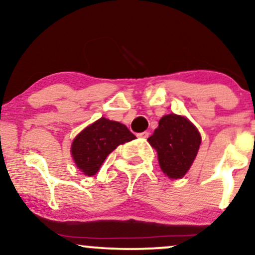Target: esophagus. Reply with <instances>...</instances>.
Returning a JSON list of instances; mask_svg holds the SVG:
<instances>
[{"mask_svg": "<svg viewBox=\"0 0 255 255\" xmlns=\"http://www.w3.org/2000/svg\"><path fill=\"white\" fill-rule=\"evenodd\" d=\"M148 135H150V133H148V131H142V133H137V136L142 137V139H146V137H148Z\"/></svg>", "mask_w": 255, "mask_h": 255, "instance_id": "esophagus-1", "label": "esophagus"}]
</instances>
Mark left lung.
<instances>
[{
	"label": "left lung",
	"mask_w": 255,
	"mask_h": 255,
	"mask_svg": "<svg viewBox=\"0 0 255 255\" xmlns=\"http://www.w3.org/2000/svg\"><path fill=\"white\" fill-rule=\"evenodd\" d=\"M147 140L157 151L160 169L169 178L175 180L187 174L201 144L197 127L188 119L176 114L163 116Z\"/></svg>",
	"instance_id": "left-lung-1"
}]
</instances>
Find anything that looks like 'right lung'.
Returning <instances> with one entry per match:
<instances>
[{"instance_id": "add662e5", "label": "right lung", "mask_w": 255, "mask_h": 255, "mask_svg": "<svg viewBox=\"0 0 255 255\" xmlns=\"http://www.w3.org/2000/svg\"><path fill=\"white\" fill-rule=\"evenodd\" d=\"M133 139L135 135L125 125L102 118L75 136L72 157L83 174L93 176L111 152Z\"/></svg>"}]
</instances>
